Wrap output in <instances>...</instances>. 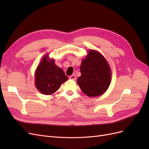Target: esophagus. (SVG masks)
Wrapping results in <instances>:
<instances>
[{
    "label": "esophagus",
    "instance_id": "1",
    "mask_svg": "<svg viewBox=\"0 0 149 149\" xmlns=\"http://www.w3.org/2000/svg\"><path fill=\"white\" fill-rule=\"evenodd\" d=\"M69 78H70V79H72V80H76V76H75L74 74H72L71 76H70Z\"/></svg>",
    "mask_w": 149,
    "mask_h": 149
}]
</instances>
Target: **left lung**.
<instances>
[{"instance_id": "obj_1", "label": "left lung", "mask_w": 149, "mask_h": 149, "mask_svg": "<svg viewBox=\"0 0 149 149\" xmlns=\"http://www.w3.org/2000/svg\"><path fill=\"white\" fill-rule=\"evenodd\" d=\"M81 76L77 83L82 91L90 97L100 96L111 83V73L109 65L101 53L89 50L80 66Z\"/></svg>"}]
</instances>
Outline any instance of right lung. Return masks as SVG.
Masks as SVG:
<instances>
[{
  "mask_svg": "<svg viewBox=\"0 0 149 149\" xmlns=\"http://www.w3.org/2000/svg\"><path fill=\"white\" fill-rule=\"evenodd\" d=\"M47 58L48 55L43 58L36 70L35 86L40 93L49 95L56 92L68 78L53 60L49 61Z\"/></svg>",
  "mask_w": 149,
  "mask_h": 149,
  "instance_id": "right-lung-1",
  "label": "right lung"
}]
</instances>
